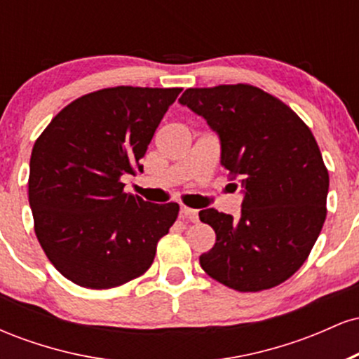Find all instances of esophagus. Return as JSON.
Listing matches in <instances>:
<instances>
[{"instance_id": "34e87169", "label": "esophagus", "mask_w": 359, "mask_h": 359, "mask_svg": "<svg viewBox=\"0 0 359 359\" xmlns=\"http://www.w3.org/2000/svg\"><path fill=\"white\" fill-rule=\"evenodd\" d=\"M180 216L185 217V219L192 221V222L199 221V211H196V209H191V208H182V209H180Z\"/></svg>"}]
</instances>
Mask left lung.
<instances>
[{
	"label": "left lung",
	"mask_w": 359,
	"mask_h": 359,
	"mask_svg": "<svg viewBox=\"0 0 359 359\" xmlns=\"http://www.w3.org/2000/svg\"><path fill=\"white\" fill-rule=\"evenodd\" d=\"M179 102L217 135L221 165L243 192L238 219L199 212L216 233L201 266L240 292L280 285L306 262L325 221L329 174L314 135L287 104L248 84L185 89Z\"/></svg>",
	"instance_id": "8db88e82"
}]
</instances>
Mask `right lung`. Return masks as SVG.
<instances>
[{
    "label": "right lung",
    "instance_id": "add662e5",
    "mask_svg": "<svg viewBox=\"0 0 359 359\" xmlns=\"http://www.w3.org/2000/svg\"><path fill=\"white\" fill-rule=\"evenodd\" d=\"M179 88L101 89L72 101L35 142L28 201L35 234L52 265L86 288H111L154 263L179 204L126 194L121 175L140 158Z\"/></svg>",
    "mask_w": 359,
    "mask_h": 359
}]
</instances>
